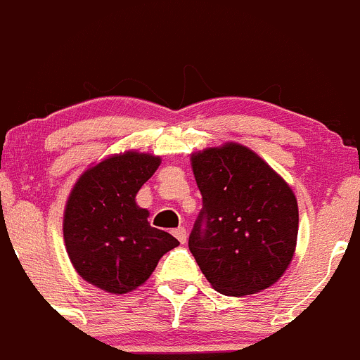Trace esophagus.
I'll return each instance as SVG.
<instances>
[{
	"mask_svg": "<svg viewBox=\"0 0 360 360\" xmlns=\"http://www.w3.org/2000/svg\"><path fill=\"white\" fill-rule=\"evenodd\" d=\"M173 233H174V237H176V239L180 240V243H182V245L187 240V232H186V229H184V226L176 229Z\"/></svg>",
	"mask_w": 360,
	"mask_h": 360,
	"instance_id": "34e87169",
	"label": "esophagus"
}]
</instances>
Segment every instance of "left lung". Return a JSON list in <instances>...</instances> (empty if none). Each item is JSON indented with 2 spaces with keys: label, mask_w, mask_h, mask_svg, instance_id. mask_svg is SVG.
Listing matches in <instances>:
<instances>
[{
  "label": "left lung",
  "mask_w": 360,
  "mask_h": 360,
  "mask_svg": "<svg viewBox=\"0 0 360 360\" xmlns=\"http://www.w3.org/2000/svg\"><path fill=\"white\" fill-rule=\"evenodd\" d=\"M203 209L189 250L217 292L246 296L271 288L291 264L298 202L289 184L237 143L191 155Z\"/></svg>",
  "instance_id": "obj_1"
}]
</instances>
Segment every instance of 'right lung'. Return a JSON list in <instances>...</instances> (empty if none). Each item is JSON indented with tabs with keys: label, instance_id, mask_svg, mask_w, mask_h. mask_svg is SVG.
<instances>
[{
	"label": "right lung",
	"instance_id": "add662e5",
	"mask_svg": "<svg viewBox=\"0 0 360 360\" xmlns=\"http://www.w3.org/2000/svg\"><path fill=\"white\" fill-rule=\"evenodd\" d=\"M160 157L124 151L85 169L68 198L64 243L72 268L85 282L124 295L143 285L164 253L180 243L148 223L135 203Z\"/></svg>",
	"mask_w": 360,
	"mask_h": 360
}]
</instances>
